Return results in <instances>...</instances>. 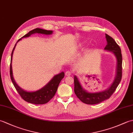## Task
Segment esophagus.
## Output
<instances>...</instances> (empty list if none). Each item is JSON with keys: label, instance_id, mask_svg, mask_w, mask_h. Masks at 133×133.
Returning a JSON list of instances; mask_svg holds the SVG:
<instances>
[{"label": "esophagus", "instance_id": "esophagus-1", "mask_svg": "<svg viewBox=\"0 0 133 133\" xmlns=\"http://www.w3.org/2000/svg\"><path fill=\"white\" fill-rule=\"evenodd\" d=\"M72 74V72L70 71H67L66 72H65V75L66 76H70Z\"/></svg>", "mask_w": 133, "mask_h": 133}]
</instances>
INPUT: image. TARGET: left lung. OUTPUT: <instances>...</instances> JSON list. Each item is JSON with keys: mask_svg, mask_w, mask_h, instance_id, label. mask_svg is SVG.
<instances>
[{"mask_svg": "<svg viewBox=\"0 0 133 133\" xmlns=\"http://www.w3.org/2000/svg\"><path fill=\"white\" fill-rule=\"evenodd\" d=\"M107 45L104 50L111 52L115 55L117 58L116 76L113 83L109 89L103 91L97 92H89L83 89L77 76H74V92L77 97L82 102L88 104H95L99 103L102 102L109 99L115 91L118 84H119L122 78V57L121 48L117 43L107 34H106Z\"/></svg>", "mask_w": 133, "mask_h": 133, "instance_id": "8db88e82", "label": "left lung"}]
</instances>
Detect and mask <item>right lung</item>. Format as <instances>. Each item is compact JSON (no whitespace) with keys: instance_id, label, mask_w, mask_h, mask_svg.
I'll return each instance as SVG.
<instances>
[{"instance_id":"right-lung-1","label":"right lung","mask_w":133,"mask_h":133,"mask_svg":"<svg viewBox=\"0 0 133 133\" xmlns=\"http://www.w3.org/2000/svg\"><path fill=\"white\" fill-rule=\"evenodd\" d=\"M52 31L50 30H46L41 29H39V28H36L35 29H34L27 33V34L23 36V38H26L29 37L30 35H31L34 34L38 33V34H45V35H51L52 34ZM22 39V38L19 39L16 42L18 43L19 41H20ZM15 44V46H14V49L12 50V54H11V63H10V77L12 81V82L14 84V87H15L16 91L18 92L19 95H21L22 98L24 99L25 101L27 102L35 104H43L47 103L49 102L51 99L54 97L55 95V93L57 91L59 83H60L61 80L64 78V73L63 72H61L60 74H57L51 80L49 83H48L46 86H44L43 88L41 89L40 90H38L36 91H25L23 89L21 88L18 84L15 82V80H14L12 74V55L14 52V50L15 49V47L16 45Z\"/></svg>"}]
</instances>
